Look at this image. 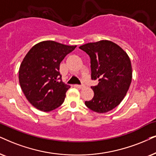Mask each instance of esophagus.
<instances>
[{"mask_svg":"<svg viewBox=\"0 0 156 156\" xmlns=\"http://www.w3.org/2000/svg\"><path fill=\"white\" fill-rule=\"evenodd\" d=\"M75 86L78 88H83L85 87V85L84 84H80V85H75Z\"/></svg>","mask_w":156,"mask_h":156,"instance_id":"1","label":"esophagus"}]
</instances>
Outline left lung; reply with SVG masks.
Listing matches in <instances>:
<instances>
[{
    "label": "left lung",
    "instance_id": "obj_1",
    "mask_svg": "<svg viewBox=\"0 0 156 156\" xmlns=\"http://www.w3.org/2000/svg\"><path fill=\"white\" fill-rule=\"evenodd\" d=\"M79 48L89 55L92 80H98L91 86L94 96L86 101L88 109L106 113L121 103L132 81L131 62L127 53L115 43L101 40L83 44Z\"/></svg>",
    "mask_w": 156,
    "mask_h": 156
}]
</instances>
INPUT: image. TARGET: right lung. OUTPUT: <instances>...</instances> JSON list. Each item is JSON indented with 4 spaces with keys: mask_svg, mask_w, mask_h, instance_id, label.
I'll return each mask as SVG.
<instances>
[{
    "mask_svg": "<svg viewBox=\"0 0 156 156\" xmlns=\"http://www.w3.org/2000/svg\"><path fill=\"white\" fill-rule=\"evenodd\" d=\"M76 47L44 41L35 44L23 58L19 83L27 100L37 109L50 112L63 103L70 86L62 81L60 64Z\"/></svg>",
    "mask_w": 156,
    "mask_h": 156,
    "instance_id": "add662e5",
    "label": "right lung"
}]
</instances>
